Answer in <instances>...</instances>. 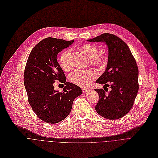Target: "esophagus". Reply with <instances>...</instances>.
Masks as SVG:
<instances>
[{
	"label": "esophagus",
	"instance_id": "obj_1",
	"mask_svg": "<svg viewBox=\"0 0 158 158\" xmlns=\"http://www.w3.org/2000/svg\"><path fill=\"white\" fill-rule=\"evenodd\" d=\"M89 91V89H82V92L84 93H86V92H88Z\"/></svg>",
	"mask_w": 158,
	"mask_h": 158
}]
</instances>
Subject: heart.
I'll return each mask as SVG.
<instances>
[{
  "label": "heart",
  "mask_w": 158,
  "mask_h": 158,
  "mask_svg": "<svg viewBox=\"0 0 158 158\" xmlns=\"http://www.w3.org/2000/svg\"><path fill=\"white\" fill-rule=\"evenodd\" d=\"M78 49L89 58L91 65L103 66L107 61V56L103 53L97 52V47L92 43L83 44ZM60 64L65 71L71 69L73 67L71 61V51L66 49L60 56ZM97 77V73L93 70H76L69 75V80L73 84L82 87H87Z\"/></svg>",
  "instance_id": "b5f03b06"
}]
</instances>
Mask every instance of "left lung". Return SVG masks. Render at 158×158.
<instances>
[{"label": "left lung", "mask_w": 158, "mask_h": 158, "mask_svg": "<svg viewBox=\"0 0 158 158\" xmlns=\"http://www.w3.org/2000/svg\"><path fill=\"white\" fill-rule=\"evenodd\" d=\"M87 41L106 43L109 49L107 68L96 83L108 87L110 84L111 90L107 94L105 89H95L99 95L95 109L107 119H119L131 110L138 92L136 62L128 45L113 34L106 33Z\"/></svg>", "instance_id": "8db88e82"}]
</instances>
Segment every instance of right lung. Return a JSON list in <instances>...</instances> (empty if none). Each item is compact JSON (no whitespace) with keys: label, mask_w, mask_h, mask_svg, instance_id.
<instances>
[{"label":"right lung","mask_w":158,"mask_h":158,"mask_svg":"<svg viewBox=\"0 0 158 158\" xmlns=\"http://www.w3.org/2000/svg\"><path fill=\"white\" fill-rule=\"evenodd\" d=\"M74 40L46 38L31 50L24 72V85L28 102L38 117L47 123H57L70 114L74 100L82 94L81 89L66 82L57 55ZM64 83L63 92L54 89L53 84Z\"/></svg>","instance_id":"add662e5"}]
</instances>
